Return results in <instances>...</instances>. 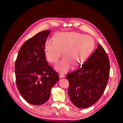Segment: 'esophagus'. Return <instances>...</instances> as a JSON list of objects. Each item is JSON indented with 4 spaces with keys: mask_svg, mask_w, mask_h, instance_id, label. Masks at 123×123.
<instances>
[{
    "mask_svg": "<svg viewBox=\"0 0 123 123\" xmlns=\"http://www.w3.org/2000/svg\"><path fill=\"white\" fill-rule=\"evenodd\" d=\"M59 77H60V78H63V77H65V75L64 74V73H59Z\"/></svg>",
    "mask_w": 123,
    "mask_h": 123,
    "instance_id": "esophagus-1",
    "label": "esophagus"
}]
</instances>
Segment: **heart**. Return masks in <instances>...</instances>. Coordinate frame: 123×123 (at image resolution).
I'll use <instances>...</instances> for the list:
<instances>
[{"label":"heart","instance_id":"1","mask_svg":"<svg viewBox=\"0 0 123 123\" xmlns=\"http://www.w3.org/2000/svg\"><path fill=\"white\" fill-rule=\"evenodd\" d=\"M94 45V40L90 36L74 32L58 33L55 35L54 40H48L46 42V57L50 62L55 63L63 52L66 57L59 62L55 68L65 72L70 67L69 60L79 62L86 60L93 49Z\"/></svg>","mask_w":123,"mask_h":123}]
</instances>
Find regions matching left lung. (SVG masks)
Instances as JSON below:
<instances>
[{"label": "left lung", "mask_w": 123, "mask_h": 123, "mask_svg": "<svg viewBox=\"0 0 123 123\" xmlns=\"http://www.w3.org/2000/svg\"><path fill=\"white\" fill-rule=\"evenodd\" d=\"M108 56L99 43L94 52L76 71L66 76L71 101L79 108H86L101 97L109 79Z\"/></svg>", "instance_id": "obj_1"}]
</instances>
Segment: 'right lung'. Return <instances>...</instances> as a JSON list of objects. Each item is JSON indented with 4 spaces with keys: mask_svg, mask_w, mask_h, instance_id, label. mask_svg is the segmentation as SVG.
I'll use <instances>...</instances> for the list:
<instances>
[{
    "mask_svg": "<svg viewBox=\"0 0 123 123\" xmlns=\"http://www.w3.org/2000/svg\"><path fill=\"white\" fill-rule=\"evenodd\" d=\"M50 30L43 31L29 39L18 52L15 66L18 91L28 103L41 105L49 99L51 89L59 76L46 60L44 45Z\"/></svg>",
    "mask_w": 123,
    "mask_h": 123,
    "instance_id": "obj_1",
    "label": "right lung"
}]
</instances>
